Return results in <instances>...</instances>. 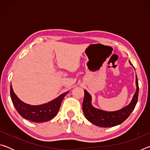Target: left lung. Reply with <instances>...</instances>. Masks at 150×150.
I'll return each instance as SVG.
<instances>
[{"label":"left lung","instance_id":"1","mask_svg":"<svg viewBox=\"0 0 150 150\" xmlns=\"http://www.w3.org/2000/svg\"><path fill=\"white\" fill-rule=\"evenodd\" d=\"M129 62L132 65L131 62ZM136 91L131 103L120 110L114 112H107L95 108L91 105V95L85 90V96L83 102V111L86 118L95 125L103 128L115 126L122 123L130 115L138 102L139 86L137 76H136Z\"/></svg>","mask_w":150,"mask_h":150}]
</instances>
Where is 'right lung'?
I'll list each match as a JSON object with an SVG mask.
<instances>
[{"instance_id": "right-lung-1", "label": "right lung", "mask_w": 150, "mask_h": 150, "mask_svg": "<svg viewBox=\"0 0 150 150\" xmlns=\"http://www.w3.org/2000/svg\"><path fill=\"white\" fill-rule=\"evenodd\" d=\"M69 93H64L55 99L41 105H30L22 102L15 95L11 85V97L12 103L21 116L34 122H43L52 120L59 110L61 104L65 96Z\"/></svg>"}]
</instances>
